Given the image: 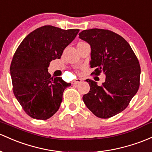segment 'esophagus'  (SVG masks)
Listing matches in <instances>:
<instances>
[{
	"label": "esophagus",
	"instance_id": "1",
	"mask_svg": "<svg viewBox=\"0 0 152 152\" xmlns=\"http://www.w3.org/2000/svg\"><path fill=\"white\" fill-rule=\"evenodd\" d=\"M81 81H82V79H76L73 81V84H79V83H81Z\"/></svg>",
	"mask_w": 152,
	"mask_h": 152
}]
</instances>
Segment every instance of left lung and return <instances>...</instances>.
<instances>
[{"mask_svg": "<svg viewBox=\"0 0 152 152\" xmlns=\"http://www.w3.org/2000/svg\"><path fill=\"white\" fill-rule=\"evenodd\" d=\"M80 39L91 47V74L105 75V81L98 86L86 79L90 91L83 101L94 115L109 118L124 110L139 88L141 68L128 42L119 34L102 29H86Z\"/></svg>", "mask_w": 152, "mask_h": 152, "instance_id": "8db88e82", "label": "left lung"}]
</instances>
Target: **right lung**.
Instances as JSON below:
<instances>
[{
	"instance_id": "obj_1",
	"label": "right lung",
	"mask_w": 152,
	"mask_h": 152,
	"mask_svg": "<svg viewBox=\"0 0 152 152\" xmlns=\"http://www.w3.org/2000/svg\"><path fill=\"white\" fill-rule=\"evenodd\" d=\"M79 29L47 25L29 33L16 50L10 71L14 94L25 113L47 120L59 109L63 93L71 83L48 73L50 61L60 59Z\"/></svg>"
}]
</instances>
